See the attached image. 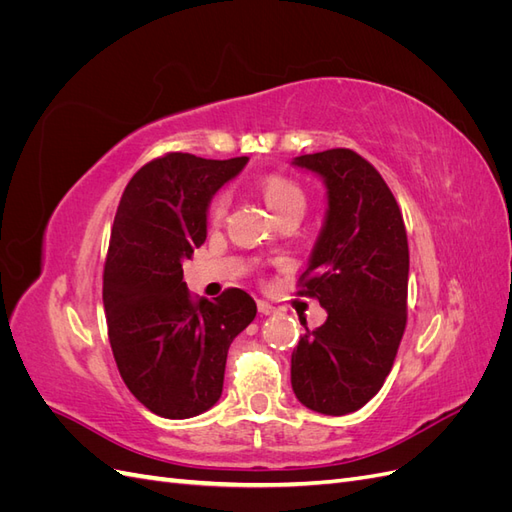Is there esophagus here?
Segmentation results:
<instances>
[{"mask_svg": "<svg viewBox=\"0 0 512 512\" xmlns=\"http://www.w3.org/2000/svg\"><path fill=\"white\" fill-rule=\"evenodd\" d=\"M258 312H260L262 316H271V314H275V307L269 305L267 301H258Z\"/></svg>", "mask_w": 512, "mask_h": 512, "instance_id": "obj_1", "label": "esophagus"}]
</instances>
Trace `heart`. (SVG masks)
<instances>
[{
	"instance_id": "obj_1",
	"label": "heart",
	"mask_w": 512,
	"mask_h": 512,
	"mask_svg": "<svg viewBox=\"0 0 512 512\" xmlns=\"http://www.w3.org/2000/svg\"><path fill=\"white\" fill-rule=\"evenodd\" d=\"M262 196H265L269 209L275 215H282L290 209H305V192L301 190V185L284 175H269L265 181H262ZM226 207H228V196L226 194L215 196L209 207L211 220H220L226 213Z\"/></svg>"
}]
</instances>
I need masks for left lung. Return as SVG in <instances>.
<instances>
[{
  "instance_id": "8db88e82",
  "label": "left lung",
  "mask_w": 512,
  "mask_h": 512,
  "mask_svg": "<svg viewBox=\"0 0 512 512\" xmlns=\"http://www.w3.org/2000/svg\"><path fill=\"white\" fill-rule=\"evenodd\" d=\"M327 188V215L299 294L327 309L292 352V391L309 410L342 416L363 408L389 376L408 309L404 218L378 170L352 149L292 160Z\"/></svg>"
}]
</instances>
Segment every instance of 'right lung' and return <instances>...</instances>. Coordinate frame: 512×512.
I'll return each mask as SVG.
<instances>
[{
  "label": "right lung",
  "mask_w": 512,
  "mask_h": 512,
  "mask_svg": "<svg viewBox=\"0 0 512 512\" xmlns=\"http://www.w3.org/2000/svg\"><path fill=\"white\" fill-rule=\"evenodd\" d=\"M247 158L166 153L130 179L119 200L104 265L108 342L130 393L153 414L190 418L218 404L228 348L256 318L245 290L196 299L183 260L207 239L213 194Z\"/></svg>",
  "instance_id": "right-lung-1"
}]
</instances>
